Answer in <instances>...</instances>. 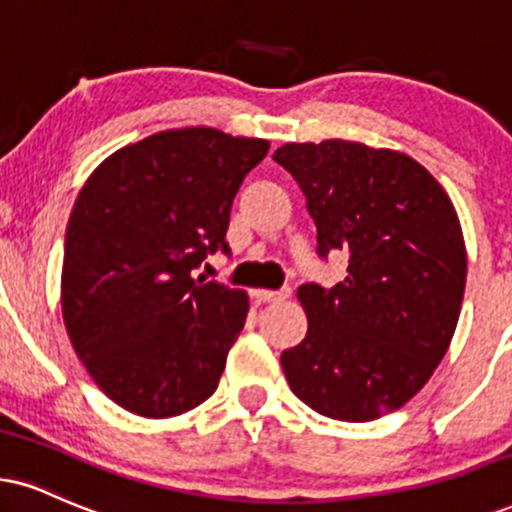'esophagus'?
Returning a JSON list of instances; mask_svg holds the SVG:
<instances>
[{
	"mask_svg": "<svg viewBox=\"0 0 512 512\" xmlns=\"http://www.w3.org/2000/svg\"><path fill=\"white\" fill-rule=\"evenodd\" d=\"M288 293H291V288H283V291H267V288H257V291H252V295L257 298V303H274V300L286 298Z\"/></svg>",
	"mask_w": 512,
	"mask_h": 512,
	"instance_id": "34e87169",
	"label": "esophagus"
}]
</instances>
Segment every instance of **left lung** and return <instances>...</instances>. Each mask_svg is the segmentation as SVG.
<instances>
[{
  "mask_svg": "<svg viewBox=\"0 0 512 512\" xmlns=\"http://www.w3.org/2000/svg\"><path fill=\"white\" fill-rule=\"evenodd\" d=\"M274 162L303 190L319 257L348 255L334 288H298L307 336L281 353L283 374L319 415L377 420L408 403L451 346L467 276L458 214L403 152L324 140L283 145Z\"/></svg>",
  "mask_w": 512,
  "mask_h": 512,
  "instance_id": "8db88e82",
  "label": "left lung"
}]
</instances>
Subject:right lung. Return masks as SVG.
<instances>
[{"mask_svg": "<svg viewBox=\"0 0 512 512\" xmlns=\"http://www.w3.org/2000/svg\"><path fill=\"white\" fill-rule=\"evenodd\" d=\"M269 143L217 128L162 131L92 171L73 205L61 312L95 384L140 417H174L217 391L248 293L193 279L229 252L231 205Z\"/></svg>", "mask_w": 512, "mask_h": 512, "instance_id": "add662e5", "label": "right lung"}]
</instances>
